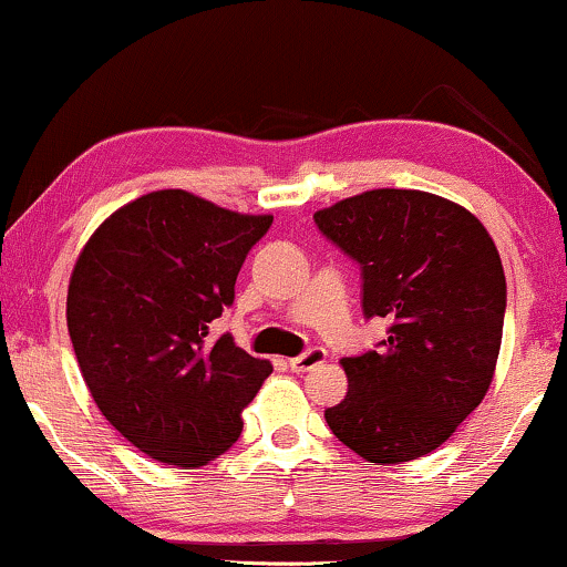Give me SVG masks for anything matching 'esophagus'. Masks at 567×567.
Masks as SVG:
<instances>
[{
  "mask_svg": "<svg viewBox=\"0 0 567 567\" xmlns=\"http://www.w3.org/2000/svg\"><path fill=\"white\" fill-rule=\"evenodd\" d=\"M320 362H326V349L323 347H312L307 349V352L297 354V358L289 360V368L297 370V373H305V370L320 365Z\"/></svg>",
  "mask_w": 567,
  "mask_h": 567,
  "instance_id": "34e87169",
  "label": "esophagus"
}]
</instances>
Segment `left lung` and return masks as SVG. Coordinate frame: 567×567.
<instances>
[{"mask_svg":"<svg viewBox=\"0 0 567 567\" xmlns=\"http://www.w3.org/2000/svg\"><path fill=\"white\" fill-rule=\"evenodd\" d=\"M316 226L360 265L362 316L389 337L344 358L349 391L326 410L362 460L394 465L442 446L492 383L505 326L499 251L476 215L415 188H373L318 209Z\"/></svg>","mask_w":567,"mask_h":567,"instance_id":"obj_1","label":"left lung"}]
</instances>
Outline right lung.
Segmentation results:
<instances>
[{
  "instance_id": "1",
  "label": "right lung",
  "mask_w": 567,
  "mask_h": 567,
  "mask_svg": "<svg viewBox=\"0 0 567 567\" xmlns=\"http://www.w3.org/2000/svg\"><path fill=\"white\" fill-rule=\"evenodd\" d=\"M270 223L165 188L110 215L83 247L70 341L96 408L152 460L199 467L241 436V410L272 365L209 328Z\"/></svg>"
}]
</instances>
